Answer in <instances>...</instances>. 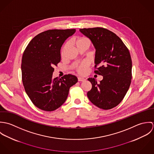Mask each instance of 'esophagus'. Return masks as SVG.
I'll return each instance as SVG.
<instances>
[{"label": "esophagus", "instance_id": "esophagus-1", "mask_svg": "<svg viewBox=\"0 0 154 154\" xmlns=\"http://www.w3.org/2000/svg\"><path fill=\"white\" fill-rule=\"evenodd\" d=\"M78 81H81V82H84L85 81V79L84 78H81V77H78Z\"/></svg>", "mask_w": 154, "mask_h": 154}]
</instances>
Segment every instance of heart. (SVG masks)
I'll return each instance as SVG.
<instances>
[{"label": "heart", "instance_id": "obj_1", "mask_svg": "<svg viewBox=\"0 0 154 154\" xmlns=\"http://www.w3.org/2000/svg\"><path fill=\"white\" fill-rule=\"evenodd\" d=\"M82 42H89V41H88L87 38H81L78 39L76 41V43H75L76 46L78 45V44H80ZM67 47H68V44H66L64 46V47H63V48L62 50V57H63L65 56V52H66V49H67ZM88 65H89V64H88L87 62H84L81 64H80L79 65H78V66L76 67V70L77 72L78 73H79L81 75H84L87 72Z\"/></svg>", "mask_w": 154, "mask_h": 154}]
</instances>
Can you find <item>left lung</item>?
<instances>
[{"mask_svg": "<svg viewBox=\"0 0 154 154\" xmlns=\"http://www.w3.org/2000/svg\"><path fill=\"white\" fill-rule=\"evenodd\" d=\"M79 31L91 40L96 50L94 72L103 76L100 83L95 78H88L92 84L87 93L88 98L98 108L110 110L123 100L131 83L129 51L122 40L109 29L96 27Z\"/></svg>", "mask_w": 154, "mask_h": 154, "instance_id": "1", "label": "left lung"}]
</instances>
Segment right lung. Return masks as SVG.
<instances>
[{"label":"right lung","instance_id":"add662e5","mask_svg":"<svg viewBox=\"0 0 154 154\" xmlns=\"http://www.w3.org/2000/svg\"><path fill=\"white\" fill-rule=\"evenodd\" d=\"M75 29H49L34 37L22 57V83L32 103L38 109L51 111L66 100L69 88L78 82L76 76L65 75L53 78L54 66L60 62V49Z\"/></svg>","mask_w":154,"mask_h":154}]
</instances>
